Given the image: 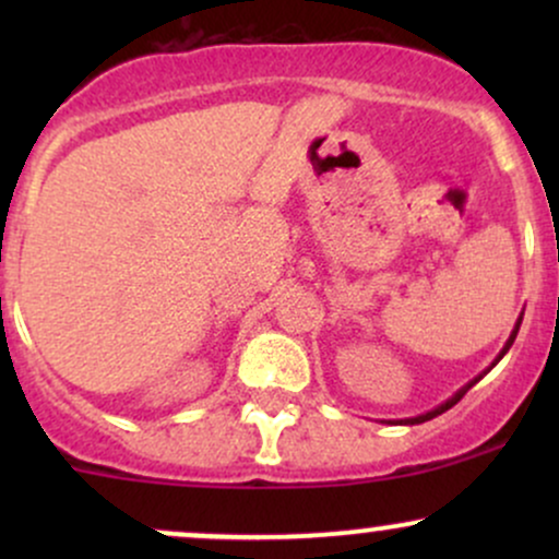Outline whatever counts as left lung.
Returning <instances> with one entry per match:
<instances>
[{
	"instance_id": "1",
	"label": "left lung",
	"mask_w": 559,
	"mask_h": 559,
	"mask_svg": "<svg viewBox=\"0 0 559 559\" xmlns=\"http://www.w3.org/2000/svg\"><path fill=\"white\" fill-rule=\"evenodd\" d=\"M521 320H523V318H521ZM521 320H518L515 331H512V336H510V338H507V344H504L502 355H499V357H497V360H502V357H504V352H507V349H510V346H512V342H515V336H518V329H521ZM478 381H480V376L476 378V381H471V383H467V386H465V389H460V391H457V394H454V396H452V400H447L444 404H441V407H436V409H431V413H426V415H418V418H413V420H407V423H426V420H431V418H436V415L447 413V409H449V407H454V404H457L460 400H463V396L467 394V389H473V386H476V383H478Z\"/></svg>"
}]
</instances>
